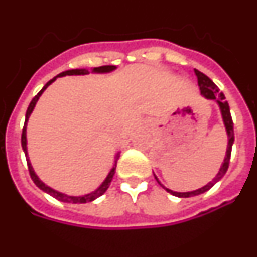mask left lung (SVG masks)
<instances>
[{"label":"left lung","instance_id":"left-lung-1","mask_svg":"<svg viewBox=\"0 0 257 257\" xmlns=\"http://www.w3.org/2000/svg\"><path fill=\"white\" fill-rule=\"evenodd\" d=\"M194 73H196L197 79H198V86H199V90H201V95L208 100H215L217 103L220 108V113H221V117H222V122H224V126H225V130H226V135H228V147H226V154H225V158H224V162H222L221 167H220L219 172L216 174V176L212 179L208 184H206L205 187L199 188L197 190H193V192H174V190L169 189V188L163 187L162 184L158 181L157 176L154 175V178L156 180L158 181L160 185H162L163 189H166L170 194L175 197H179V198H189V197L193 196H198V194H202V193L207 192L208 189L215 185L217 181H220L222 179V176L225 175V172L228 171V167H229V162H230V154H231V147H233V143H234V130H233V121H231V115H230V109H229V104L228 101L225 100V96L220 91L217 86L208 78L206 74H203L202 72L199 70L194 69Z\"/></svg>","mask_w":257,"mask_h":257}]
</instances>
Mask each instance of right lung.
<instances>
[{
    "label": "right lung",
    "instance_id": "right-lung-1",
    "mask_svg": "<svg viewBox=\"0 0 257 257\" xmlns=\"http://www.w3.org/2000/svg\"><path fill=\"white\" fill-rule=\"evenodd\" d=\"M114 69H115L114 65H103V67L94 68V69H92V73H109V72H112V70H114ZM88 73H90V72H88L87 69H70V70H65V72H61L60 74H58L56 77H54L52 79H50L49 82H47L46 85L42 87V90H41V91L38 92V94L36 95L35 97H33V99H32L31 104H29L28 109H27L26 122H24V127H23V133H22V148H23V151H24V153H26L27 163H28L29 175H31V178H32V180H33V183H35L41 190H44V192H46L47 194H50L51 197L56 198L58 201L65 202V203H87V202H91V201H94V199L99 198L100 196H103L104 193L106 192V189L109 188V185H110V181H112L113 176H114L115 167H117V160H118V157H119V153H117V156H115V161H114V165H113L112 170L109 171V174H108V176L105 178V180L101 183V185L97 188V189H95L94 192H91V193H88V194H85V196H78V197H77V196H67V194H64V193L58 192V190L52 189L51 187L46 185V184H45L44 181L41 180L37 175H36L35 170H33V167H32V165H31V161H29V158H28V151H27V122H28L29 117H31L32 112H33V109H35L36 104H37V101H38V99H40L41 95L44 94L45 90H46V88L49 87V86L51 85V83L54 82V81H55L58 77L83 76V74H88Z\"/></svg>",
    "mask_w": 257,
    "mask_h": 257
}]
</instances>
